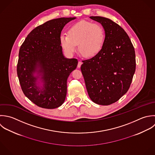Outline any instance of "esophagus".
<instances>
[{"label": "esophagus", "instance_id": "34e87169", "mask_svg": "<svg viewBox=\"0 0 155 155\" xmlns=\"http://www.w3.org/2000/svg\"><path fill=\"white\" fill-rule=\"evenodd\" d=\"M82 64V62L80 60V61H78V65H77V67L79 68H80L81 67V65Z\"/></svg>", "mask_w": 155, "mask_h": 155}]
</instances>
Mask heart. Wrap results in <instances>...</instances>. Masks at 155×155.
Returning a JSON list of instances; mask_svg holds the SVG:
<instances>
[{"mask_svg": "<svg viewBox=\"0 0 155 155\" xmlns=\"http://www.w3.org/2000/svg\"><path fill=\"white\" fill-rule=\"evenodd\" d=\"M105 40V32L97 23L81 20L69 29L68 34H61L60 42L68 55H72L77 51L85 58H92L101 50Z\"/></svg>", "mask_w": 155, "mask_h": 155, "instance_id": "heart-1", "label": "heart"}]
</instances>
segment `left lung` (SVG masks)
Listing matches in <instances>:
<instances>
[{
	"label": "left lung",
	"instance_id": "obj_1",
	"mask_svg": "<svg viewBox=\"0 0 155 155\" xmlns=\"http://www.w3.org/2000/svg\"><path fill=\"white\" fill-rule=\"evenodd\" d=\"M90 18L101 24L105 40L97 55L82 61L81 71L91 100L107 106L128 91L135 72V52L129 35L117 23L100 16Z\"/></svg>",
	"mask_w": 155,
	"mask_h": 155
}]
</instances>
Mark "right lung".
Masks as SVG:
<instances>
[{
  "label": "right lung",
  "mask_w": 155,
  "mask_h": 155,
  "mask_svg": "<svg viewBox=\"0 0 155 155\" xmlns=\"http://www.w3.org/2000/svg\"><path fill=\"white\" fill-rule=\"evenodd\" d=\"M75 18H55L36 27L19 49L17 72L21 90L40 107L57 108L65 100L67 80L78 60L64 57L60 37L64 26Z\"/></svg>",
  "instance_id": "right-lung-1"
}]
</instances>
